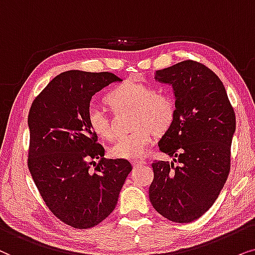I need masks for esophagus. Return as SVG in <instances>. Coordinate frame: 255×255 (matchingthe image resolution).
Here are the masks:
<instances>
[{"label":"esophagus","instance_id":"obj_1","mask_svg":"<svg viewBox=\"0 0 255 255\" xmlns=\"http://www.w3.org/2000/svg\"><path fill=\"white\" fill-rule=\"evenodd\" d=\"M131 164H133L134 168H136V167H138V165L145 164V162L144 161H133V163H131Z\"/></svg>","mask_w":255,"mask_h":255}]
</instances>
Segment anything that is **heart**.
<instances>
[{
    "label": "heart",
    "mask_w": 255,
    "mask_h": 255,
    "mask_svg": "<svg viewBox=\"0 0 255 255\" xmlns=\"http://www.w3.org/2000/svg\"><path fill=\"white\" fill-rule=\"evenodd\" d=\"M113 110L131 108V133L121 136L111 147V155L122 159L143 158L154 141L155 133L167 131L176 115V105L170 94L154 91L148 84L126 81L119 85L105 98ZM90 129L103 140H112L115 133L107 115L99 108L91 107L87 112Z\"/></svg>",
    "instance_id": "b5f03b06"
}]
</instances>
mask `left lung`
<instances>
[{
    "label": "left lung",
    "instance_id": "obj_1",
    "mask_svg": "<svg viewBox=\"0 0 255 255\" xmlns=\"http://www.w3.org/2000/svg\"><path fill=\"white\" fill-rule=\"evenodd\" d=\"M155 79L174 90L175 120L158 142L174 159L151 164L149 198L164 218L190 223L211 208L225 184L236 114L222 80L201 63H177L156 71Z\"/></svg>",
    "mask_w": 255,
    "mask_h": 255
}]
</instances>
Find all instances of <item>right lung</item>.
Instances as JSON below:
<instances>
[{
    "instance_id": "obj_1",
    "label": "right lung",
    "mask_w": 255,
    "mask_h": 255,
    "mask_svg": "<svg viewBox=\"0 0 255 255\" xmlns=\"http://www.w3.org/2000/svg\"><path fill=\"white\" fill-rule=\"evenodd\" d=\"M115 81L122 80L111 72L66 71L47 84L29 112L30 174L50 211L74 229L106 219L131 171L127 159L104 157L87 125L92 97ZM93 158L100 163L90 172Z\"/></svg>"
}]
</instances>
